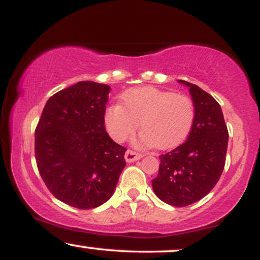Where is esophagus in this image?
<instances>
[{"label": "esophagus", "instance_id": "1", "mask_svg": "<svg viewBox=\"0 0 260 260\" xmlns=\"http://www.w3.org/2000/svg\"><path fill=\"white\" fill-rule=\"evenodd\" d=\"M143 157V155L140 152L133 151V150H127L126 154H124V158H126L127 162H134L138 161Z\"/></svg>", "mask_w": 260, "mask_h": 260}]
</instances>
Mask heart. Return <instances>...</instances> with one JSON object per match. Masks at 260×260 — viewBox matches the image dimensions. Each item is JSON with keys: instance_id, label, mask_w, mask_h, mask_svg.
Returning <instances> with one entry per match:
<instances>
[{"instance_id": "obj_1", "label": "heart", "mask_w": 260, "mask_h": 260, "mask_svg": "<svg viewBox=\"0 0 260 260\" xmlns=\"http://www.w3.org/2000/svg\"><path fill=\"white\" fill-rule=\"evenodd\" d=\"M122 104L106 109L104 122L115 142L122 143L140 128L137 144L170 149L179 145L191 131L195 105L185 94L140 87L127 90Z\"/></svg>"}]
</instances>
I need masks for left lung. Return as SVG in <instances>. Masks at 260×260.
I'll list each match as a JSON object with an SVG mask.
<instances>
[{
  "instance_id": "left-lung-1",
  "label": "left lung",
  "mask_w": 260,
  "mask_h": 260,
  "mask_svg": "<svg viewBox=\"0 0 260 260\" xmlns=\"http://www.w3.org/2000/svg\"><path fill=\"white\" fill-rule=\"evenodd\" d=\"M179 82L189 87L195 120L186 142L160 156L152 189L168 205L185 207L205 198L219 180L229 133L217 100L196 84L183 80Z\"/></svg>"
}]
</instances>
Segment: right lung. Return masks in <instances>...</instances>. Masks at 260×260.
Masks as SVG:
<instances>
[{
  "label": "right lung",
  "mask_w": 260,
  "mask_h": 260,
  "mask_svg": "<svg viewBox=\"0 0 260 260\" xmlns=\"http://www.w3.org/2000/svg\"><path fill=\"white\" fill-rule=\"evenodd\" d=\"M110 87L92 81L59 90L48 99L35 129L40 176L54 198L90 209L108 201L126 166V148L104 126Z\"/></svg>",
  "instance_id": "add662e5"
}]
</instances>
